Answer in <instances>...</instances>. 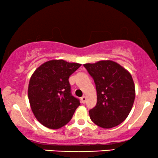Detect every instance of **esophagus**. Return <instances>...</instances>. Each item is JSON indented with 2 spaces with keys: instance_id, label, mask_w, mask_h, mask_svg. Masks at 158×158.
<instances>
[{
  "instance_id": "1",
  "label": "esophagus",
  "mask_w": 158,
  "mask_h": 158,
  "mask_svg": "<svg viewBox=\"0 0 158 158\" xmlns=\"http://www.w3.org/2000/svg\"><path fill=\"white\" fill-rule=\"evenodd\" d=\"M81 103H83V104H85V102H86V97H85V96H83V97H81Z\"/></svg>"
}]
</instances>
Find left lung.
<instances>
[{
  "label": "left lung",
  "mask_w": 158,
  "mask_h": 158,
  "mask_svg": "<svg viewBox=\"0 0 158 158\" xmlns=\"http://www.w3.org/2000/svg\"><path fill=\"white\" fill-rule=\"evenodd\" d=\"M94 79L97 93L96 106L89 110L90 119L103 128L118 126L131 111L135 98L131 75L113 61L85 64Z\"/></svg>",
  "instance_id": "8db88e82"
}]
</instances>
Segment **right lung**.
Listing matches in <instances>:
<instances>
[{"mask_svg": "<svg viewBox=\"0 0 158 158\" xmlns=\"http://www.w3.org/2000/svg\"><path fill=\"white\" fill-rule=\"evenodd\" d=\"M81 64L51 60L41 64L30 78L28 98L35 118L43 126L56 129L66 125L80 105L72 96L69 77Z\"/></svg>", "mask_w": 158, "mask_h": 158, "instance_id": "obj_1", "label": "right lung"}]
</instances>
